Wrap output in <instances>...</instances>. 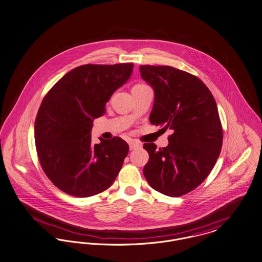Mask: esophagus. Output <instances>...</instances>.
Returning a JSON list of instances; mask_svg holds the SVG:
<instances>
[{
  "mask_svg": "<svg viewBox=\"0 0 262 262\" xmlns=\"http://www.w3.org/2000/svg\"><path fill=\"white\" fill-rule=\"evenodd\" d=\"M129 146H130V150H136V149L141 148V144L137 143V142H134V141H131L129 143Z\"/></svg>",
  "mask_w": 262,
  "mask_h": 262,
  "instance_id": "1",
  "label": "esophagus"
}]
</instances>
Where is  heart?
Wrapping results in <instances>:
<instances>
[{"label": "heart", "mask_w": 262, "mask_h": 262, "mask_svg": "<svg viewBox=\"0 0 262 262\" xmlns=\"http://www.w3.org/2000/svg\"><path fill=\"white\" fill-rule=\"evenodd\" d=\"M137 85H141V84H137Z\"/></svg>", "instance_id": "1"}]
</instances>
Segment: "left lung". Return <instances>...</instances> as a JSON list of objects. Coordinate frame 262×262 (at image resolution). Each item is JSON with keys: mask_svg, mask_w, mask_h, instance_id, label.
<instances>
[{"mask_svg": "<svg viewBox=\"0 0 262 262\" xmlns=\"http://www.w3.org/2000/svg\"><path fill=\"white\" fill-rule=\"evenodd\" d=\"M142 78L155 92L150 122L173 130L169 145L145 143L149 161L143 173L159 192L181 196L199 187L211 172L223 146L215 100L196 76L168 66H141Z\"/></svg>", "mask_w": 262, "mask_h": 262, "instance_id": "obj_1", "label": "left lung"}]
</instances>
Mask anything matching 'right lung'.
<instances>
[{"instance_id": "1", "label": "right lung", "mask_w": 262, "mask_h": 262, "mask_svg": "<svg viewBox=\"0 0 262 262\" xmlns=\"http://www.w3.org/2000/svg\"><path fill=\"white\" fill-rule=\"evenodd\" d=\"M133 63L84 64L70 70L47 93L35 121L39 164L53 185L70 195L104 192L115 181L129 151L120 137L91 142L94 118L129 79Z\"/></svg>"}]
</instances>
